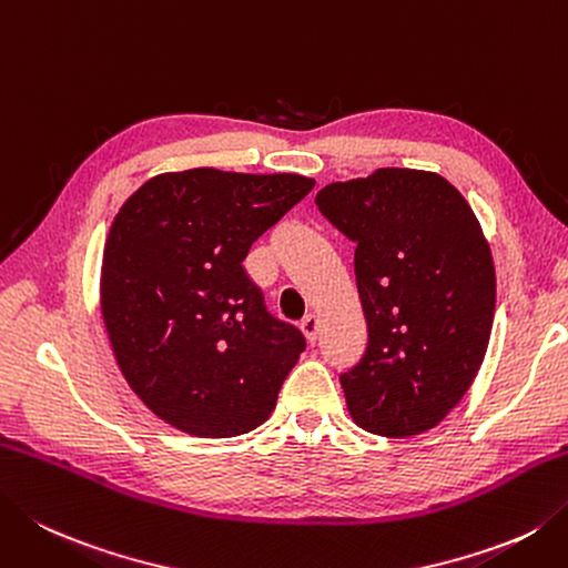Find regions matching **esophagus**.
Returning <instances> with one entry per match:
<instances>
[{
  "label": "esophagus",
  "mask_w": 568,
  "mask_h": 568,
  "mask_svg": "<svg viewBox=\"0 0 568 568\" xmlns=\"http://www.w3.org/2000/svg\"><path fill=\"white\" fill-rule=\"evenodd\" d=\"M300 329H303V335L307 337L310 344H315L317 342V329H320L317 315H307L303 322H300Z\"/></svg>",
  "instance_id": "esophagus-1"
}]
</instances>
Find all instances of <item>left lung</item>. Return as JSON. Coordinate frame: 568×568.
Returning a JSON list of instances; mask_svg holds the SVG:
<instances>
[{
  "label": "left lung",
  "mask_w": 568,
  "mask_h": 568,
  "mask_svg": "<svg viewBox=\"0 0 568 568\" xmlns=\"http://www.w3.org/2000/svg\"><path fill=\"white\" fill-rule=\"evenodd\" d=\"M315 204L357 243L369 339L339 374L349 414L376 436H418L458 406L490 342L495 265L483 229L448 180L398 166L327 184Z\"/></svg>",
  "instance_id": "8db88e82"
}]
</instances>
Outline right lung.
I'll return each instance as SVG.
<instances>
[{
    "label": "right lung",
    "mask_w": 568,
    "mask_h": 568,
    "mask_svg": "<svg viewBox=\"0 0 568 568\" xmlns=\"http://www.w3.org/2000/svg\"><path fill=\"white\" fill-rule=\"evenodd\" d=\"M300 174L211 166L152 176L110 226L100 310L120 372L154 416L192 436L261 426L305 349L243 261L310 194Z\"/></svg>",
    "instance_id": "1"
}]
</instances>
